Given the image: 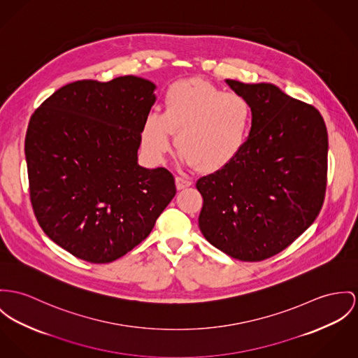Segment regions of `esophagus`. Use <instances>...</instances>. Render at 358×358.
<instances>
[{"instance_id": "esophagus-1", "label": "esophagus", "mask_w": 358, "mask_h": 358, "mask_svg": "<svg viewBox=\"0 0 358 358\" xmlns=\"http://www.w3.org/2000/svg\"><path fill=\"white\" fill-rule=\"evenodd\" d=\"M191 185H192V181H191V180L184 178V177H180V176L176 177V187H177L178 191L185 189V188H188V187H191Z\"/></svg>"}]
</instances>
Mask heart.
<instances>
[{"mask_svg": "<svg viewBox=\"0 0 358 358\" xmlns=\"http://www.w3.org/2000/svg\"><path fill=\"white\" fill-rule=\"evenodd\" d=\"M253 106L238 92L200 78L173 83L166 90L164 113H150L140 138L145 154L162 159L176 134V148L185 162L203 173L231 165L245 150L253 127Z\"/></svg>", "mask_w": 358, "mask_h": 358, "instance_id": "heart-1", "label": "heart"}]
</instances>
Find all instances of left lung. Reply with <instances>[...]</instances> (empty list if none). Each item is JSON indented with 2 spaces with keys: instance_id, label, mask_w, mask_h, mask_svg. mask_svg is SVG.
<instances>
[{
  "instance_id": "obj_1",
  "label": "left lung",
  "mask_w": 358,
  "mask_h": 358,
  "mask_svg": "<svg viewBox=\"0 0 358 358\" xmlns=\"http://www.w3.org/2000/svg\"><path fill=\"white\" fill-rule=\"evenodd\" d=\"M226 83L252 103L253 127L231 165L197 180L199 227L226 255L262 262L293 244L322 210L327 128L316 108L274 84Z\"/></svg>"
}]
</instances>
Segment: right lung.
Here are the masks:
<instances>
[{"instance_id": "obj_1", "label": "right lung", "mask_w": 358, "mask_h": 358, "mask_svg": "<svg viewBox=\"0 0 358 358\" xmlns=\"http://www.w3.org/2000/svg\"><path fill=\"white\" fill-rule=\"evenodd\" d=\"M155 85L136 76L79 80L50 95L26 135L29 200L71 255L110 263L138 245L176 194L173 174L138 165Z\"/></svg>"}]
</instances>
